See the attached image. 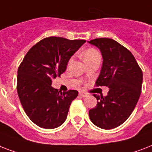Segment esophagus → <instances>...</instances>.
I'll return each mask as SVG.
<instances>
[{"label": "esophagus", "mask_w": 152, "mask_h": 152, "mask_svg": "<svg viewBox=\"0 0 152 152\" xmlns=\"http://www.w3.org/2000/svg\"><path fill=\"white\" fill-rule=\"evenodd\" d=\"M79 95L82 97H86L88 96V93H86V92H83V91H80L79 92Z\"/></svg>", "instance_id": "esophagus-1"}]
</instances>
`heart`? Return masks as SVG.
<instances>
[{
	"label": "heart",
	"instance_id": "1",
	"mask_svg": "<svg viewBox=\"0 0 152 152\" xmlns=\"http://www.w3.org/2000/svg\"><path fill=\"white\" fill-rule=\"evenodd\" d=\"M96 56H99V54L94 48H88V49H86L83 54L84 60L86 59H89V58H93V57ZM70 61H71V59H70Z\"/></svg>",
	"mask_w": 152,
	"mask_h": 152
}]
</instances>
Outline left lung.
I'll return each instance as SVG.
<instances>
[{
  "instance_id": "8db88e82",
  "label": "left lung",
  "mask_w": 152,
  "mask_h": 152,
  "mask_svg": "<svg viewBox=\"0 0 152 152\" xmlns=\"http://www.w3.org/2000/svg\"><path fill=\"white\" fill-rule=\"evenodd\" d=\"M88 43L101 52L103 64L96 86H107L106 96H94L96 107L88 111L93 124L111 129L127 120L137 104L141 93L143 73L133 55L124 46L110 38H96Z\"/></svg>"
}]
</instances>
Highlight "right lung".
Returning <instances> with one entry per match:
<instances>
[{
  "instance_id": "right-lung-1",
  "label": "right lung",
  "mask_w": 152,
  "mask_h": 152,
  "mask_svg": "<svg viewBox=\"0 0 152 152\" xmlns=\"http://www.w3.org/2000/svg\"><path fill=\"white\" fill-rule=\"evenodd\" d=\"M86 42L64 37L44 38L28 51L18 68L17 92L31 121L44 129H55L66 118L77 90L60 92L52 80L66 70L69 59Z\"/></svg>"
}]
</instances>
